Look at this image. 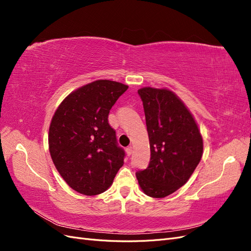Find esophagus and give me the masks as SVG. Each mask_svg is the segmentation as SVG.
Instances as JSON below:
<instances>
[{
    "mask_svg": "<svg viewBox=\"0 0 251 251\" xmlns=\"http://www.w3.org/2000/svg\"><path fill=\"white\" fill-rule=\"evenodd\" d=\"M126 155H127V156H131L132 153H133V148H132V147H127V148L126 149Z\"/></svg>",
    "mask_w": 251,
    "mask_h": 251,
    "instance_id": "1",
    "label": "esophagus"
}]
</instances>
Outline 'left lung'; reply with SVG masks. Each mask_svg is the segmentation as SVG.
Masks as SVG:
<instances>
[{"instance_id": "left-lung-1", "label": "left lung", "mask_w": 251, "mask_h": 251, "mask_svg": "<svg viewBox=\"0 0 251 251\" xmlns=\"http://www.w3.org/2000/svg\"><path fill=\"white\" fill-rule=\"evenodd\" d=\"M138 94L146 114L151 159L136 177L148 196L164 198L183 186L199 164L202 136L192 114L171 91L149 87L138 90Z\"/></svg>"}]
</instances>
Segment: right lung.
Wrapping results in <instances>:
<instances>
[{
  "mask_svg": "<svg viewBox=\"0 0 251 251\" xmlns=\"http://www.w3.org/2000/svg\"><path fill=\"white\" fill-rule=\"evenodd\" d=\"M127 86L107 79L83 86L60 103L49 128V151L60 176L82 195L101 194L124 165L109 113Z\"/></svg>",
  "mask_w": 251,
  "mask_h": 251,
  "instance_id": "right-lung-1",
  "label": "right lung"
}]
</instances>
